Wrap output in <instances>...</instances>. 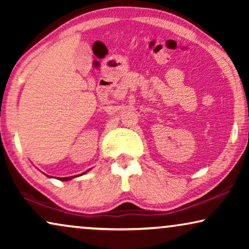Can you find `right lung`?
<instances>
[{"instance_id": "add662e5", "label": "right lung", "mask_w": 249, "mask_h": 249, "mask_svg": "<svg viewBox=\"0 0 249 249\" xmlns=\"http://www.w3.org/2000/svg\"><path fill=\"white\" fill-rule=\"evenodd\" d=\"M69 179H71V177H67V178H60V180H64V181H66V180H69Z\"/></svg>"}]
</instances>
